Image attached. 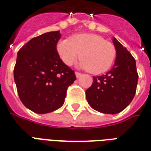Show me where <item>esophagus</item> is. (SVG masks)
<instances>
[{"label":"esophagus","instance_id":"34e87169","mask_svg":"<svg viewBox=\"0 0 151 151\" xmlns=\"http://www.w3.org/2000/svg\"><path fill=\"white\" fill-rule=\"evenodd\" d=\"M75 75L77 78H79V77H81V73H79V72H75Z\"/></svg>","mask_w":151,"mask_h":151}]
</instances>
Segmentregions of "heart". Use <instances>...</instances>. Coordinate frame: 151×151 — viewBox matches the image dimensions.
<instances>
[{
  "label": "heart",
  "instance_id": "obj_1",
  "mask_svg": "<svg viewBox=\"0 0 151 151\" xmlns=\"http://www.w3.org/2000/svg\"><path fill=\"white\" fill-rule=\"evenodd\" d=\"M56 51L66 66H71L79 55V67L86 69L92 74L107 71L117 55L111 42L94 34H73L70 39H62L57 43Z\"/></svg>",
  "mask_w": 151,
  "mask_h": 151
}]
</instances>
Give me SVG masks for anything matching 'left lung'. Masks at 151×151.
Masks as SVG:
<instances>
[{"mask_svg":"<svg viewBox=\"0 0 151 151\" xmlns=\"http://www.w3.org/2000/svg\"><path fill=\"white\" fill-rule=\"evenodd\" d=\"M113 43L117 51L114 66L106 74L93 77L92 86L85 92L91 107L110 114L120 113L130 104L139 78L134 57L114 37Z\"/></svg>","mask_w":151,"mask_h":151,"instance_id":"1","label":"left lung"}]
</instances>
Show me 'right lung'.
Returning <instances> with one entry per match:
<instances>
[{"instance_id": "1", "label": "right lung", "mask_w": 151, "mask_h": 151, "mask_svg": "<svg viewBox=\"0 0 151 151\" xmlns=\"http://www.w3.org/2000/svg\"><path fill=\"white\" fill-rule=\"evenodd\" d=\"M59 31L32 38L18 52L14 79L23 105L46 114L63 105L66 91L76 80L74 71L62 62L56 45Z\"/></svg>"}]
</instances>
